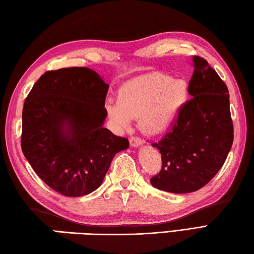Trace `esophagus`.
<instances>
[{
    "instance_id": "34e87169",
    "label": "esophagus",
    "mask_w": 254,
    "mask_h": 254,
    "mask_svg": "<svg viewBox=\"0 0 254 254\" xmlns=\"http://www.w3.org/2000/svg\"><path fill=\"white\" fill-rule=\"evenodd\" d=\"M143 142L140 137H135V136H132L131 139H130V145L132 146V147H139V146H141V145H143Z\"/></svg>"
}]
</instances>
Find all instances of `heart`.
<instances>
[{"label":"heart","instance_id":"heart-1","mask_svg":"<svg viewBox=\"0 0 254 254\" xmlns=\"http://www.w3.org/2000/svg\"><path fill=\"white\" fill-rule=\"evenodd\" d=\"M189 96L190 85L187 80L151 73L124 83L118 91V100H107L104 108L117 126L127 127L131 119L137 118L145 133L160 135L172 127Z\"/></svg>","mask_w":254,"mask_h":254}]
</instances>
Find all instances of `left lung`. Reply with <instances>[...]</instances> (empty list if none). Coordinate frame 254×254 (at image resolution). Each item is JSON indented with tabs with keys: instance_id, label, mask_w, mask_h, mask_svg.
Instances as JSON below:
<instances>
[{
	"instance_id": "obj_1",
	"label": "left lung",
	"mask_w": 254,
	"mask_h": 254,
	"mask_svg": "<svg viewBox=\"0 0 254 254\" xmlns=\"http://www.w3.org/2000/svg\"><path fill=\"white\" fill-rule=\"evenodd\" d=\"M190 95L172 131L152 146L162 169L151 179L159 190L190 193L203 188L222 168L233 143L229 91L204 59L193 57Z\"/></svg>"
}]
</instances>
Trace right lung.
<instances>
[{
  "label": "right lung",
  "instance_id": "1",
  "mask_svg": "<svg viewBox=\"0 0 254 254\" xmlns=\"http://www.w3.org/2000/svg\"><path fill=\"white\" fill-rule=\"evenodd\" d=\"M109 84L89 67L48 71L36 81L22 112L23 154L44 183L82 196L103 182L114 155L128 141L103 127Z\"/></svg>",
  "mask_w": 254,
  "mask_h": 254
}]
</instances>
